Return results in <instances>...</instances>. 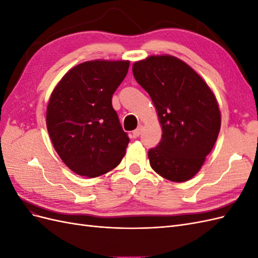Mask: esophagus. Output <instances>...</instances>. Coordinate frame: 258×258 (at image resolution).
Here are the masks:
<instances>
[{
  "instance_id": "esophagus-1",
  "label": "esophagus",
  "mask_w": 258,
  "mask_h": 258,
  "mask_svg": "<svg viewBox=\"0 0 258 258\" xmlns=\"http://www.w3.org/2000/svg\"><path fill=\"white\" fill-rule=\"evenodd\" d=\"M142 130H143V127L142 126H139L134 132H132V135H134L135 138H138L140 135L142 134Z\"/></svg>"
}]
</instances>
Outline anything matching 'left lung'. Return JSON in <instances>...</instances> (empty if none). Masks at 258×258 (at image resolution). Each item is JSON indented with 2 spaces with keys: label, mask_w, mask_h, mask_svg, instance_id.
Here are the masks:
<instances>
[{
  "label": "left lung",
  "mask_w": 258,
  "mask_h": 258,
  "mask_svg": "<svg viewBox=\"0 0 258 258\" xmlns=\"http://www.w3.org/2000/svg\"><path fill=\"white\" fill-rule=\"evenodd\" d=\"M157 111L159 144L148 151L152 169L171 182L196 175L212 151L221 129V111L213 91L186 62L156 54L132 66Z\"/></svg>",
  "instance_id": "obj_1"
}]
</instances>
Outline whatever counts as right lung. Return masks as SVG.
Masks as SVG:
<instances>
[{
	"label": "right lung",
	"instance_id": "obj_1",
	"mask_svg": "<svg viewBox=\"0 0 258 258\" xmlns=\"http://www.w3.org/2000/svg\"><path fill=\"white\" fill-rule=\"evenodd\" d=\"M128 60H91L68 71L53 88L46 124L54 150L76 174L97 177L119 165L129 138L112 105Z\"/></svg>",
	"mask_w": 258,
	"mask_h": 258
}]
</instances>
